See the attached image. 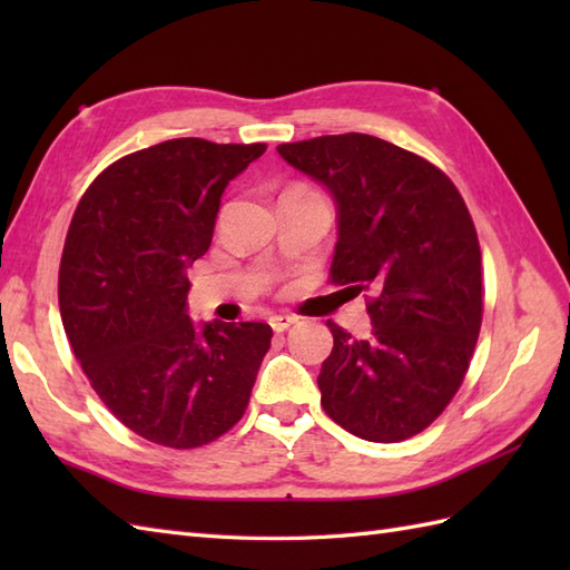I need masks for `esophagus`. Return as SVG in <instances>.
<instances>
[{"label": "esophagus", "mask_w": 570, "mask_h": 570, "mask_svg": "<svg viewBox=\"0 0 570 570\" xmlns=\"http://www.w3.org/2000/svg\"><path fill=\"white\" fill-rule=\"evenodd\" d=\"M269 323H272V328H274L276 333H284V331L292 328V325L296 323V318H294V316H272Z\"/></svg>", "instance_id": "esophagus-1"}]
</instances>
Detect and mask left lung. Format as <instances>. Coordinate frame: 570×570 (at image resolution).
<instances>
[{
  "mask_svg": "<svg viewBox=\"0 0 570 570\" xmlns=\"http://www.w3.org/2000/svg\"><path fill=\"white\" fill-rule=\"evenodd\" d=\"M276 151L335 203L333 284L372 292L370 337L328 321L325 414L365 441L411 439L451 402L478 343L480 245L465 200L426 159L357 131Z\"/></svg>",
  "mask_w": 570,
  "mask_h": 570,
  "instance_id": "left-lung-1",
  "label": "left lung"
}]
</instances>
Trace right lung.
<instances>
[{
  "mask_svg": "<svg viewBox=\"0 0 570 570\" xmlns=\"http://www.w3.org/2000/svg\"><path fill=\"white\" fill-rule=\"evenodd\" d=\"M264 144L171 139L125 156L85 190L58 274L60 318L105 406L168 448L242 419L272 328L196 323L186 269L210 247L220 198Z\"/></svg>",
  "mask_w": 570,
  "mask_h": 570,
  "instance_id": "obj_1",
  "label": "right lung"
}]
</instances>
